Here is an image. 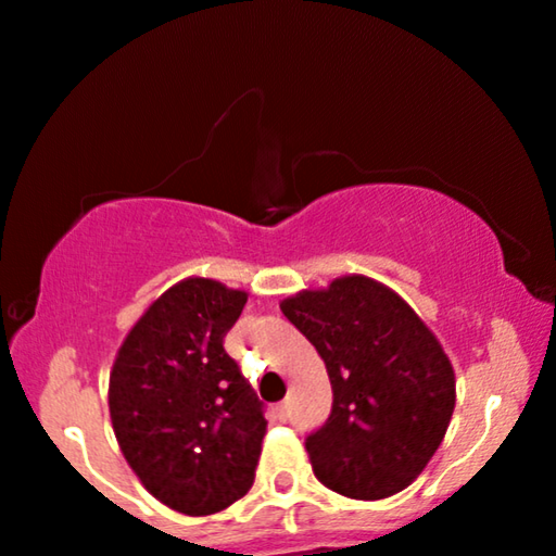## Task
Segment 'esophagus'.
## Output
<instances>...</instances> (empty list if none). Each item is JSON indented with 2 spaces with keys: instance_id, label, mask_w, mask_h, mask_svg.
I'll list each match as a JSON object with an SVG mask.
<instances>
[{
  "instance_id": "obj_1",
  "label": "esophagus",
  "mask_w": 556,
  "mask_h": 556,
  "mask_svg": "<svg viewBox=\"0 0 556 556\" xmlns=\"http://www.w3.org/2000/svg\"><path fill=\"white\" fill-rule=\"evenodd\" d=\"M276 414H278L280 421H286V418H288V401H280V404L276 406Z\"/></svg>"
}]
</instances>
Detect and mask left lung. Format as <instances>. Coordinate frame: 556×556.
I'll use <instances>...</instances> for the list:
<instances>
[{"label":"left lung","mask_w":556,"mask_h":556,"mask_svg":"<svg viewBox=\"0 0 556 556\" xmlns=\"http://www.w3.org/2000/svg\"><path fill=\"white\" fill-rule=\"evenodd\" d=\"M316 345L333 389L324 429L305 439L318 481L376 502L412 484L446 437L456 376L444 345L396 291L351 273L280 301Z\"/></svg>","instance_id":"left-lung-1"}]
</instances>
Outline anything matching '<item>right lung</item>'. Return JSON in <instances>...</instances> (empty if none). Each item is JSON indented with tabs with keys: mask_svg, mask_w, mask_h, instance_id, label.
<instances>
[{
	"mask_svg": "<svg viewBox=\"0 0 556 556\" xmlns=\"http://www.w3.org/2000/svg\"><path fill=\"white\" fill-rule=\"evenodd\" d=\"M248 293L190 276L157 295L119 345L110 421L140 484L188 517L228 509L253 486L263 404L223 349Z\"/></svg>",
	"mask_w": 556,
	"mask_h": 556,
	"instance_id": "right-lung-1",
	"label": "right lung"
}]
</instances>
